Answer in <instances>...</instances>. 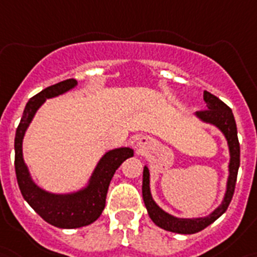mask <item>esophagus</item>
Returning a JSON list of instances; mask_svg holds the SVG:
<instances>
[{"instance_id":"esophagus-1","label":"esophagus","mask_w":257,"mask_h":257,"mask_svg":"<svg viewBox=\"0 0 257 257\" xmlns=\"http://www.w3.org/2000/svg\"><path fill=\"white\" fill-rule=\"evenodd\" d=\"M138 144H140V145L146 144V138H141V140H140V141H138Z\"/></svg>"}]
</instances>
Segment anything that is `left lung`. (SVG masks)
Returning a JSON list of instances; mask_svg holds the SVG:
<instances>
[{
  "label": "left lung",
  "instance_id": "left-lung-1",
  "mask_svg": "<svg viewBox=\"0 0 257 257\" xmlns=\"http://www.w3.org/2000/svg\"><path fill=\"white\" fill-rule=\"evenodd\" d=\"M204 101L207 103V108L198 111L196 115L204 121L212 122L221 129L227 140L229 149H230V166H229L230 176H229V181H227V190L221 206L216 208L215 212L211 213L208 217L195 218V220H180V218H176L166 213L155 204V202L151 198L150 187H149V181H150L149 180V169L145 167L144 181H142V196H144L145 206L149 212V216L158 226L164 229V230L172 231V233L194 234L203 230L204 227L216 221L226 211L231 202V198H233L234 190H235L236 176H238V168H239L240 163V147L239 141H238V135H236L235 119H234L230 107L225 104L220 98L211 94L207 90H204Z\"/></svg>",
  "mask_w": 257,
  "mask_h": 257
}]
</instances>
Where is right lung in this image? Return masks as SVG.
<instances>
[{
	"mask_svg": "<svg viewBox=\"0 0 257 257\" xmlns=\"http://www.w3.org/2000/svg\"><path fill=\"white\" fill-rule=\"evenodd\" d=\"M76 85V80L68 79L48 86L27 102L21 122L15 133V173L21 193L31 207L46 222L62 229H75L94 222L106 206V195L116 169L133 156L131 149H117L107 153L95 168L91 182L85 190L72 195H53L41 190L31 181L22 155L24 132L32 120L36 110L46 98L62 94Z\"/></svg>",
	"mask_w": 257,
	"mask_h": 257,
	"instance_id": "obj_1",
	"label": "right lung"
}]
</instances>
